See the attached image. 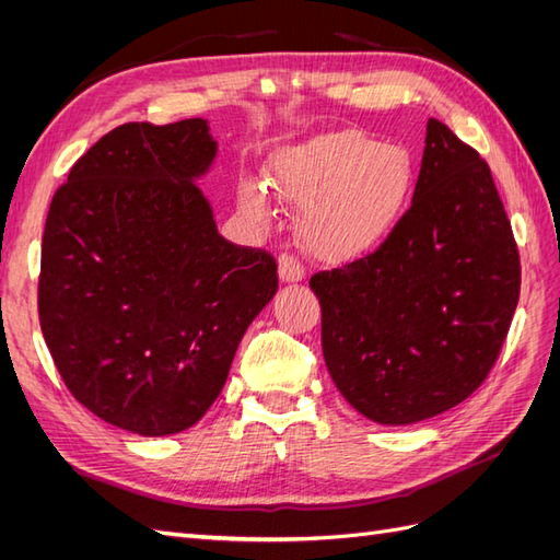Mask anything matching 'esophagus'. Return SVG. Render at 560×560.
<instances>
[{
  "instance_id": "esophagus-1",
  "label": "esophagus",
  "mask_w": 560,
  "mask_h": 560,
  "mask_svg": "<svg viewBox=\"0 0 560 560\" xmlns=\"http://www.w3.org/2000/svg\"><path fill=\"white\" fill-rule=\"evenodd\" d=\"M278 276L280 282L284 284H296L306 278V268H303L294 257H290V254H282L278 261Z\"/></svg>"
}]
</instances>
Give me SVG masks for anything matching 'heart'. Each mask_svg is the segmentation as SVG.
Wrapping results in <instances>:
<instances>
[{
    "instance_id": "obj_1",
    "label": "heart",
    "mask_w": 560,
    "mask_h": 560,
    "mask_svg": "<svg viewBox=\"0 0 560 560\" xmlns=\"http://www.w3.org/2000/svg\"><path fill=\"white\" fill-rule=\"evenodd\" d=\"M268 182L278 198L303 208L299 233L313 257L348 264L397 229L416 189V163L401 147L341 130L280 151ZM238 200L259 226L273 222L270 194L259 182H243Z\"/></svg>"
}]
</instances>
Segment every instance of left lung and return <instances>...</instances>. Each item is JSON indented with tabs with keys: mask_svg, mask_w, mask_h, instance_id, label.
<instances>
[{
	"mask_svg": "<svg viewBox=\"0 0 560 560\" xmlns=\"http://www.w3.org/2000/svg\"><path fill=\"white\" fill-rule=\"evenodd\" d=\"M322 352L338 393L378 425L465 401L510 331L521 264L488 165L436 118L411 208L366 259L317 273Z\"/></svg>",
	"mask_w": 560,
	"mask_h": 560,
	"instance_id": "1",
	"label": "left lung"
}]
</instances>
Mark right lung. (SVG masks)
Returning <instances> with one entry per match:
<instances>
[{
  "mask_svg": "<svg viewBox=\"0 0 560 560\" xmlns=\"http://www.w3.org/2000/svg\"><path fill=\"white\" fill-rule=\"evenodd\" d=\"M217 151L206 118L118 126L77 161L46 217L50 358L77 401L140 436L206 416L278 292L273 257L229 243L198 189Z\"/></svg>",
  "mask_w": 560,
  "mask_h": 560,
  "instance_id": "right-lung-1",
  "label": "right lung"
}]
</instances>
